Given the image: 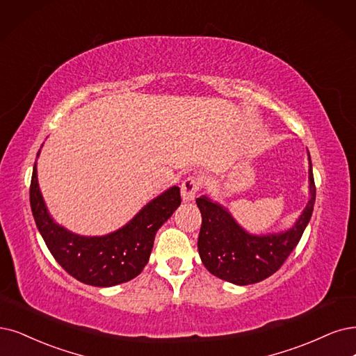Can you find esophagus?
<instances>
[{
  "label": "esophagus",
  "mask_w": 356,
  "mask_h": 356,
  "mask_svg": "<svg viewBox=\"0 0 356 356\" xmlns=\"http://www.w3.org/2000/svg\"><path fill=\"white\" fill-rule=\"evenodd\" d=\"M202 181L200 177H195V176H189L181 183V198L183 201H192L195 198L196 192L201 189Z\"/></svg>",
  "instance_id": "1"
}]
</instances>
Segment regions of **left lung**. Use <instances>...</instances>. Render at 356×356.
<instances>
[{"label":"left lung","mask_w":356,"mask_h":356,"mask_svg":"<svg viewBox=\"0 0 356 356\" xmlns=\"http://www.w3.org/2000/svg\"><path fill=\"white\" fill-rule=\"evenodd\" d=\"M309 192L304 213L284 233L254 236L246 233L227 209L207 196L196 198L202 225L198 251L205 268L216 277L234 284H252L277 271L299 243L311 220L315 202V183L309 158Z\"/></svg>","instance_id":"left-lung-1"}]
</instances>
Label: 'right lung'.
<instances>
[{
	"mask_svg": "<svg viewBox=\"0 0 356 356\" xmlns=\"http://www.w3.org/2000/svg\"><path fill=\"white\" fill-rule=\"evenodd\" d=\"M29 195L36 227L51 255L76 280L98 287L126 283L140 274L149 259L156 230L181 202L180 189L173 186L143 207L123 229L99 238H85L63 229L49 217L38 186L36 163Z\"/></svg>",
	"mask_w": 356,
	"mask_h": 356,
	"instance_id": "1",
	"label": "right lung"
}]
</instances>
